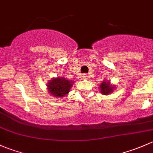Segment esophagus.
<instances>
[{"instance_id": "obj_1", "label": "esophagus", "mask_w": 153, "mask_h": 153, "mask_svg": "<svg viewBox=\"0 0 153 153\" xmlns=\"http://www.w3.org/2000/svg\"><path fill=\"white\" fill-rule=\"evenodd\" d=\"M81 77H82V78H83V80H86L88 78H89V76H88V75H86V74H83Z\"/></svg>"}]
</instances>
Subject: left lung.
<instances>
[{"instance_id": "8db88e82", "label": "left lung", "mask_w": 153, "mask_h": 153, "mask_svg": "<svg viewBox=\"0 0 153 153\" xmlns=\"http://www.w3.org/2000/svg\"><path fill=\"white\" fill-rule=\"evenodd\" d=\"M114 86L111 85L110 82H107L104 81L100 86V92L102 93L103 95H107V94H111L112 91L114 90Z\"/></svg>"}]
</instances>
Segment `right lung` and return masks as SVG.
Here are the masks:
<instances>
[{
    "instance_id": "right-lung-1",
    "label": "right lung",
    "mask_w": 153,
    "mask_h": 153,
    "mask_svg": "<svg viewBox=\"0 0 153 153\" xmlns=\"http://www.w3.org/2000/svg\"><path fill=\"white\" fill-rule=\"evenodd\" d=\"M73 81L67 80L64 77L53 78L48 83V89L51 94L56 97H64L70 92Z\"/></svg>"
}]
</instances>
